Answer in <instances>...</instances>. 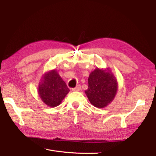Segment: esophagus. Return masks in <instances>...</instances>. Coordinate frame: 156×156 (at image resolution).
<instances>
[{
    "label": "esophagus",
    "mask_w": 156,
    "mask_h": 156,
    "mask_svg": "<svg viewBox=\"0 0 156 156\" xmlns=\"http://www.w3.org/2000/svg\"><path fill=\"white\" fill-rule=\"evenodd\" d=\"M80 89H81V86L80 84H78L76 86L75 88H73L72 90V91H79Z\"/></svg>",
    "instance_id": "34e87169"
}]
</instances>
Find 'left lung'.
<instances>
[{
	"label": "left lung",
	"mask_w": 156,
	"mask_h": 156,
	"mask_svg": "<svg viewBox=\"0 0 156 156\" xmlns=\"http://www.w3.org/2000/svg\"><path fill=\"white\" fill-rule=\"evenodd\" d=\"M117 82L110 69L97 68L88 78V88L85 91L89 101L97 108H103L113 100Z\"/></svg>",
	"instance_id": "8db88e82"
}]
</instances>
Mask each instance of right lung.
<instances>
[{
	"label": "right lung",
	"mask_w": 156,
	"mask_h": 156,
	"mask_svg": "<svg viewBox=\"0 0 156 156\" xmlns=\"http://www.w3.org/2000/svg\"><path fill=\"white\" fill-rule=\"evenodd\" d=\"M69 91L65 82L55 70L49 72L44 76L38 89L41 100L51 107L60 104Z\"/></svg>",
	"instance_id": "obj_1"
}]
</instances>
